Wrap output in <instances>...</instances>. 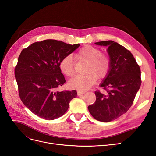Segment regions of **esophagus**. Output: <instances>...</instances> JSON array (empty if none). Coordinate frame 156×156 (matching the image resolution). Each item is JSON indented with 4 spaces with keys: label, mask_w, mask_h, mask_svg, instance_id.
Returning <instances> with one entry per match:
<instances>
[{
    "label": "esophagus",
    "mask_w": 156,
    "mask_h": 156,
    "mask_svg": "<svg viewBox=\"0 0 156 156\" xmlns=\"http://www.w3.org/2000/svg\"><path fill=\"white\" fill-rule=\"evenodd\" d=\"M84 93H85V92H84V91H81V90H78L77 91V94H78L79 96L83 95V94H84Z\"/></svg>",
    "instance_id": "esophagus-1"
}]
</instances>
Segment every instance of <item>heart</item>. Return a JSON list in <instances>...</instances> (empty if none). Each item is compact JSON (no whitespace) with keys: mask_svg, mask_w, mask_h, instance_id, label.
Listing matches in <instances>:
<instances>
[{"mask_svg":"<svg viewBox=\"0 0 156 156\" xmlns=\"http://www.w3.org/2000/svg\"><path fill=\"white\" fill-rule=\"evenodd\" d=\"M77 59L87 61L85 75H79L70 80L71 88L84 91L92 87L99 79H105L109 73L111 61L107 54L95 47L86 45L80 49L75 55ZM61 72L67 77H72L75 73L73 58L72 55H67L59 62Z\"/></svg>","mask_w":156,"mask_h":156,"instance_id":"obj_1","label":"heart"}]
</instances>
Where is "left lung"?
Segmentation results:
<instances>
[{
  "label": "left lung",
  "mask_w": 156,
  "mask_h": 156,
  "mask_svg": "<svg viewBox=\"0 0 156 156\" xmlns=\"http://www.w3.org/2000/svg\"><path fill=\"white\" fill-rule=\"evenodd\" d=\"M95 44L108 46L111 66L100 85L106 93L96 91V100L88 108L94 119L108 122L124 114L133 104L142 82L140 69L133 55L124 46L112 40Z\"/></svg>",
  "instance_id": "1"
}]
</instances>
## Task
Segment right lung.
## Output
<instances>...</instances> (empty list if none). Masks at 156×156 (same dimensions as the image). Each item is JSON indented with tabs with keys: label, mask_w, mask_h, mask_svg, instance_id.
Instances as JSON below:
<instances>
[{
	"label": "right lung",
	"mask_w": 156,
	"mask_h": 156,
	"mask_svg": "<svg viewBox=\"0 0 156 156\" xmlns=\"http://www.w3.org/2000/svg\"><path fill=\"white\" fill-rule=\"evenodd\" d=\"M80 44H68L55 40L33 43L23 49L15 67L19 96L24 105L36 116L54 120L67 111L76 90H56L66 83L59 68L64 56Z\"/></svg>",
	"instance_id": "right-lung-1"
}]
</instances>
